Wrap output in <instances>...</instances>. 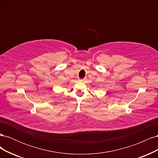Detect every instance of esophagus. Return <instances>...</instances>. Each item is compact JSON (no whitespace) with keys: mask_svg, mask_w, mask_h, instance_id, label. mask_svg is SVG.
<instances>
[{"mask_svg":"<svg viewBox=\"0 0 158 158\" xmlns=\"http://www.w3.org/2000/svg\"><path fill=\"white\" fill-rule=\"evenodd\" d=\"M79 80L80 81V82H83V81H84V79H80Z\"/></svg>","mask_w":158,"mask_h":158,"instance_id":"obj_1","label":"esophagus"}]
</instances>
